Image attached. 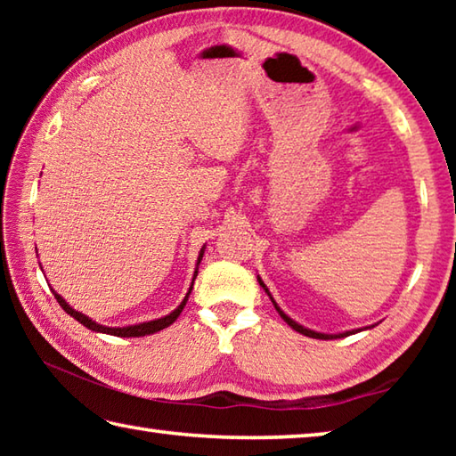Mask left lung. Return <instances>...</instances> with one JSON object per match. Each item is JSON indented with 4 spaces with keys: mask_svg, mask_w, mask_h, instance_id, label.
Here are the masks:
<instances>
[{
    "mask_svg": "<svg viewBox=\"0 0 456 456\" xmlns=\"http://www.w3.org/2000/svg\"><path fill=\"white\" fill-rule=\"evenodd\" d=\"M257 281H259V285H261V288H264V289L267 291V296H269V297H272V293H269V289L265 288V283H264V281H261V277H257ZM272 302H273V305H275V310H277V314H280V315H281V318H283V322H285V323H288V326H291V328H293V330H296V331H299V334H304V336H307V338H315V339H334V338H346V336H350V334H356V331H360V330H352V331H344V334H320V331L307 330V328H304V326H299V323H297V322H293V320L289 318V315H288V314H283V312H281V307L275 304V299H273V297H272Z\"/></svg>",
    "mask_w": 456,
    "mask_h": 456,
    "instance_id": "1",
    "label": "left lung"
}]
</instances>
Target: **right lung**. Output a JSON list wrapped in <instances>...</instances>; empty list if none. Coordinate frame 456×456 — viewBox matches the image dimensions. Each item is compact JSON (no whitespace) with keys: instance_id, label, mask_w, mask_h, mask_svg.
I'll use <instances>...</instances> for the list:
<instances>
[{"instance_id":"right-lung-1","label":"right lung","mask_w":456,"mask_h":456,"mask_svg":"<svg viewBox=\"0 0 456 456\" xmlns=\"http://www.w3.org/2000/svg\"><path fill=\"white\" fill-rule=\"evenodd\" d=\"M203 253H205V247H203V249H200V253H199L197 267H199V264H200V259H203ZM195 277H197V272H195ZM195 277H192V281H195ZM191 289H192V285L189 288V293H191ZM52 293H53V297L58 299V304L61 305V310H64L66 314H70L74 320H78V322L82 323V326H86V328L92 330V331H100V334H110V336H118V338H141V336H149V334H154V331H160V330L168 328L176 318H179L181 312H183V307H184V304H187V299H189V293H187V296H184V299L181 302V305L176 307L175 312L165 315V318H159V320H152V322H142V323H136V326H126V328H106V326H100V323H96V322H92V320L88 318V315H84V314H80V312L72 310V307L66 304V299L61 297L60 293H56L53 289H52Z\"/></svg>"}]
</instances>
